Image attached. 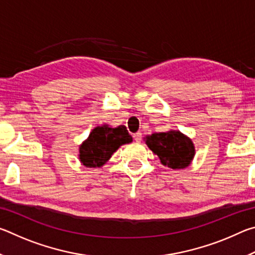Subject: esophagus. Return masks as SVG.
<instances>
[{
    "label": "esophagus",
    "instance_id": "1",
    "mask_svg": "<svg viewBox=\"0 0 255 255\" xmlns=\"http://www.w3.org/2000/svg\"><path fill=\"white\" fill-rule=\"evenodd\" d=\"M141 137H143V133L141 132L133 133V139H135V141H137V143H139V141L141 140Z\"/></svg>",
    "mask_w": 255,
    "mask_h": 255
}]
</instances>
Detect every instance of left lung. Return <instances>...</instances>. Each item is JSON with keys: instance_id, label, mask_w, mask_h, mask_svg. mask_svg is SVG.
Instances as JSON below:
<instances>
[{"instance_id": "1", "label": "left lung", "mask_w": 255, "mask_h": 255, "mask_svg": "<svg viewBox=\"0 0 255 255\" xmlns=\"http://www.w3.org/2000/svg\"><path fill=\"white\" fill-rule=\"evenodd\" d=\"M146 144L161 159L163 165L171 169L188 166L195 155L191 139L180 131L155 132L146 137Z\"/></svg>"}]
</instances>
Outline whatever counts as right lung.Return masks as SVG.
Masks as SVG:
<instances>
[{
  "label": "right lung",
  "instance_id": "obj_1",
  "mask_svg": "<svg viewBox=\"0 0 255 255\" xmlns=\"http://www.w3.org/2000/svg\"><path fill=\"white\" fill-rule=\"evenodd\" d=\"M131 141L132 137L125 126L97 127L81 145L80 159L86 167L102 166L120 146Z\"/></svg>",
  "mask_w": 255,
  "mask_h": 255
}]
</instances>
